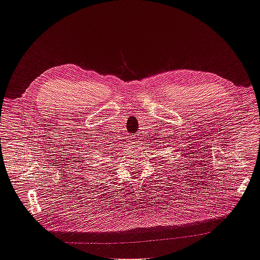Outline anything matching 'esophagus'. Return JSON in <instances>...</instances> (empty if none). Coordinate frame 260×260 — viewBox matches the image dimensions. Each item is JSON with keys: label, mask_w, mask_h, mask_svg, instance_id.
Here are the masks:
<instances>
[{"label": "esophagus", "mask_w": 260, "mask_h": 260, "mask_svg": "<svg viewBox=\"0 0 260 260\" xmlns=\"http://www.w3.org/2000/svg\"><path fill=\"white\" fill-rule=\"evenodd\" d=\"M142 144H144V142H141V141H140V139H136V140H135V145H136V146H138V147H139V146H140V145H142Z\"/></svg>", "instance_id": "obj_1"}]
</instances>
